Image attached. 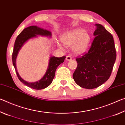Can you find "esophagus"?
<instances>
[{
	"instance_id": "34e87169",
	"label": "esophagus",
	"mask_w": 125,
	"mask_h": 125,
	"mask_svg": "<svg viewBox=\"0 0 125 125\" xmlns=\"http://www.w3.org/2000/svg\"><path fill=\"white\" fill-rule=\"evenodd\" d=\"M72 60V57L71 56H67L66 57V60L67 61H71Z\"/></svg>"
}]
</instances>
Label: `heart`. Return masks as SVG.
I'll list each match as a JSON object with an SVG mask.
<instances>
[{
	"label": "heart",
	"instance_id": "b5f03b06",
	"mask_svg": "<svg viewBox=\"0 0 125 125\" xmlns=\"http://www.w3.org/2000/svg\"><path fill=\"white\" fill-rule=\"evenodd\" d=\"M61 40L67 46L73 45V50L77 54L82 53L85 51L90 43L91 36L89 33L83 29H76L63 34ZM57 45L60 48L63 46L57 42Z\"/></svg>",
	"mask_w": 125,
	"mask_h": 125
}]
</instances>
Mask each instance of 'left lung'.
Wrapping results in <instances>:
<instances>
[{
	"instance_id": "left-lung-1",
	"label": "left lung",
	"mask_w": 125,
	"mask_h": 125,
	"mask_svg": "<svg viewBox=\"0 0 125 125\" xmlns=\"http://www.w3.org/2000/svg\"><path fill=\"white\" fill-rule=\"evenodd\" d=\"M95 38L88 51L75 59L73 78L80 87L94 89L109 79L116 58L113 36L103 25L95 24Z\"/></svg>"
}]
</instances>
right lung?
<instances>
[{
	"label": "right lung",
	"mask_w": 125,
	"mask_h": 125,
	"mask_svg": "<svg viewBox=\"0 0 125 125\" xmlns=\"http://www.w3.org/2000/svg\"><path fill=\"white\" fill-rule=\"evenodd\" d=\"M37 35L44 36H51V32L47 30L40 28L36 26H31L24 29L16 37L14 44V47L12 54V64L15 69L16 73L19 79L25 85L36 90L43 89L47 88L52 83L55 75V72L58 66L62 63L65 58V56L62 57H51L50 59L49 64L45 74L41 79L36 82H28L21 78L17 71L16 67V58L19 52L23 45L27 40L31 38L36 37Z\"/></svg>",
	"instance_id": "obj_1"
}]
</instances>
